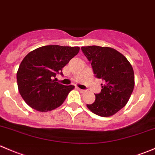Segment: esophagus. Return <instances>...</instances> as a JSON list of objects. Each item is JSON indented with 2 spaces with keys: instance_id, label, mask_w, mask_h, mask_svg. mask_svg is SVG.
Masks as SVG:
<instances>
[{
  "instance_id": "esophagus-1",
  "label": "esophagus",
  "mask_w": 155,
  "mask_h": 155,
  "mask_svg": "<svg viewBox=\"0 0 155 155\" xmlns=\"http://www.w3.org/2000/svg\"><path fill=\"white\" fill-rule=\"evenodd\" d=\"M79 91H80L81 93H82V94H83V93H85L86 92L85 90H82V89H80V88H79Z\"/></svg>"
}]
</instances>
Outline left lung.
<instances>
[{
	"label": "left lung",
	"mask_w": 155,
	"mask_h": 155,
	"mask_svg": "<svg viewBox=\"0 0 155 155\" xmlns=\"http://www.w3.org/2000/svg\"><path fill=\"white\" fill-rule=\"evenodd\" d=\"M92 66L95 76L105 84L95 94L89 110L100 117H110L123 108L129 100L134 87V73L131 64L122 53L108 47H82Z\"/></svg>",
	"instance_id": "1"
}]
</instances>
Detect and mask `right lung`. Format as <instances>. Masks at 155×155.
<instances>
[{
	"instance_id": "obj_1",
	"label": "right lung",
	"mask_w": 155,
	"mask_h": 155,
	"mask_svg": "<svg viewBox=\"0 0 155 155\" xmlns=\"http://www.w3.org/2000/svg\"><path fill=\"white\" fill-rule=\"evenodd\" d=\"M79 52V47L48 45L30 52L17 72L19 93L26 103L35 110L47 112L62 105L73 85L56 82V74Z\"/></svg>"
}]
</instances>
